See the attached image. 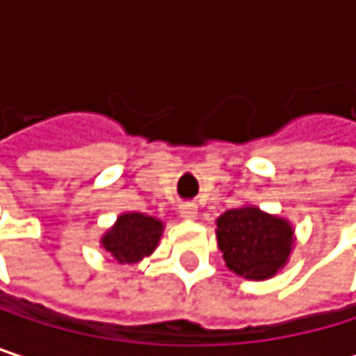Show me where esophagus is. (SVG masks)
Listing matches in <instances>:
<instances>
[{
    "label": "esophagus",
    "instance_id": "1",
    "mask_svg": "<svg viewBox=\"0 0 356 356\" xmlns=\"http://www.w3.org/2000/svg\"><path fill=\"white\" fill-rule=\"evenodd\" d=\"M195 214H197V206H195V204L185 202V204H181V206H179V216H181V218L191 220V218H195Z\"/></svg>",
    "mask_w": 356,
    "mask_h": 356
}]
</instances>
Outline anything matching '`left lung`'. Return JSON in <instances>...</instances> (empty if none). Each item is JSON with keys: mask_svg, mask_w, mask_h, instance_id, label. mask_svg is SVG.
Masks as SVG:
<instances>
[{"mask_svg": "<svg viewBox=\"0 0 356 356\" xmlns=\"http://www.w3.org/2000/svg\"><path fill=\"white\" fill-rule=\"evenodd\" d=\"M216 227L218 248L235 274L264 280L286 264L293 248V229L286 220L245 206L227 210Z\"/></svg>", "mask_w": 356, "mask_h": 356, "instance_id": "obj_1", "label": "left lung"}]
</instances>
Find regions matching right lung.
<instances>
[{"instance_id":"1","label":"right lung","mask_w":356,"mask_h":356,"mask_svg":"<svg viewBox=\"0 0 356 356\" xmlns=\"http://www.w3.org/2000/svg\"><path fill=\"white\" fill-rule=\"evenodd\" d=\"M161 233V220L140 212H129L117 218V225L103 237V245L117 261L134 264L154 251Z\"/></svg>"}]
</instances>
